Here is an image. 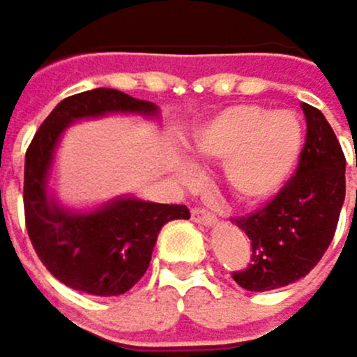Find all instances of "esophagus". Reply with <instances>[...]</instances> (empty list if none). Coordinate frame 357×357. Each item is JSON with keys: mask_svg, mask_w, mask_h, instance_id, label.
I'll return each instance as SVG.
<instances>
[{"mask_svg": "<svg viewBox=\"0 0 357 357\" xmlns=\"http://www.w3.org/2000/svg\"><path fill=\"white\" fill-rule=\"evenodd\" d=\"M190 217H192V221H195V223H199V225H206V227H212V225H217V217H214L212 212L204 210V208H192Z\"/></svg>", "mask_w": 357, "mask_h": 357, "instance_id": "34e87169", "label": "esophagus"}]
</instances>
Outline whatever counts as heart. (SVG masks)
Here are the masks:
<instances>
[{
    "mask_svg": "<svg viewBox=\"0 0 357 357\" xmlns=\"http://www.w3.org/2000/svg\"><path fill=\"white\" fill-rule=\"evenodd\" d=\"M303 126L295 112L231 106L206 119L190 134V149L204 160H223V182L243 204L275 197L293 177L303 151ZM190 180L195 169L177 160Z\"/></svg>",
    "mask_w": 357,
    "mask_h": 357,
    "instance_id": "obj_1",
    "label": "heart"
}]
</instances>
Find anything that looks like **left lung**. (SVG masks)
Returning <instances> with one entry per match:
<instances>
[{
	"label": "left lung",
	"instance_id": "1",
	"mask_svg": "<svg viewBox=\"0 0 357 357\" xmlns=\"http://www.w3.org/2000/svg\"><path fill=\"white\" fill-rule=\"evenodd\" d=\"M301 110L307 134L295 175L262 210L236 221L251 241V260L231 278L251 293L310 273L334 238L344 204L347 162L338 138L321 110L310 104Z\"/></svg>",
	"mask_w": 357,
	"mask_h": 357
}]
</instances>
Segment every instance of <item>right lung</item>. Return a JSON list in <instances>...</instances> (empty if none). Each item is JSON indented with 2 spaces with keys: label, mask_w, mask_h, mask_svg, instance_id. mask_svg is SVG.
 <instances>
[{
  "label": "right lung",
  "mask_w": 357,
  "mask_h": 357,
  "mask_svg": "<svg viewBox=\"0 0 357 357\" xmlns=\"http://www.w3.org/2000/svg\"><path fill=\"white\" fill-rule=\"evenodd\" d=\"M158 106L114 89H93L62 99L43 121L25 153L23 206L30 241L47 271L73 290L97 297L123 295L145 275L158 234L173 219H188L186 206L153 204L132 195L93 210L64 208L50 188L62 134L82 119L140 114Z\"/></svg>",
  "instance_id": "add662e5"
}]
</instances>
